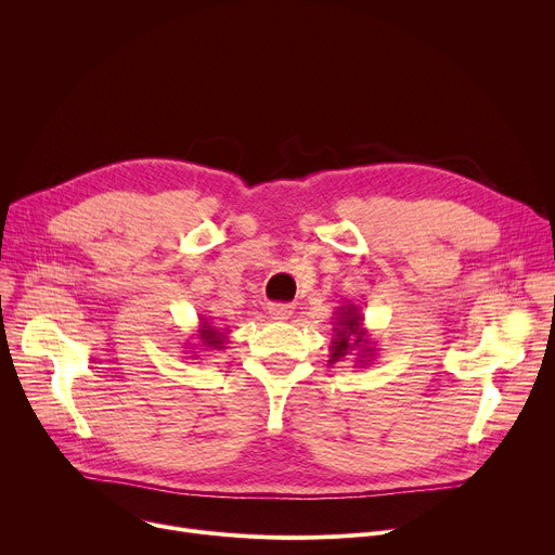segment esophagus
<instances>
[{
  "mask_svg": "<svg viewBox=\"0 0 555 555\" xmlns=\"http://www.w3.org/2000/svg\"><path fill=\"white\" fill-rule=\"evenodd\" d=\"M293 306L289 304H270L268 306V314L272 317V319H276V322H287L289 317H293Z\"/></svg>",
  "mask_w": 555,
  "mask_h": 555,
  "instance_id": "obj_1",
  "label": "esophagus"
}]
</instances>
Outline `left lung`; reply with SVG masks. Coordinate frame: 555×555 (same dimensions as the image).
Returning a JSON list of instances; mask_svg holds the SVG:
<instances>
[{"mask_svg":"<svg viewBox=\"0 0 555 555\" xmlns=\"http://www.w3.org/2000/svg\"><path fill=\"white\" fill-rule=\"evenodd\" d=\"M375 339L364 326L362 308L353 301H346L335 310L333 317V339H331V360L328 364L353 360L356 369H366V364L377 356Z\"/></svg>","mask_w":555,"mask_h":555,"instance_id":"obj_1","label":"left lung"}]
</instances>
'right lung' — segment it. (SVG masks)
Here are the masks:
<instances>
[{
	"label": "right lung",
	"mask_w": 555,
	"mask_h": 555,
	"mask_svg": "<svg viewBox=\"0 0 555 555\" xmlns=\"http://www.w3.org/2000/svg\"><path fill=\"white\" fill-rule=\"evenodd\" d=\"M193 339H197V344H189V348H199V351H224L229 344V333L216 328L207 317H199V324ZM199 351H191V353H199Z\"/></svg>",
	"instance_id": "obj_1"
}]
</instances>
